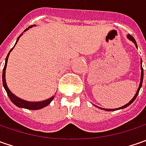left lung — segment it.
<instances>
[{
    "mask_svg": "<svg viewBox=\"0 0 146 146\" xmlns=\"http://www.w3.org/2000/svg\"><path fill=\"white\" fill-rule=\"evenodd\" d=\"M127 38L130 40H132V42L134 43L135 44H136V47L137 48V42H136V40H135V39L133 38V37L131 36V35H127ZM141 82H140V84H139V88H138L137 91V93H136V94H135V96L133 97V98H132V100L128 102L127 104H126V105H124V106H121V107H119V108H117V109H104V108H102V107H99L98 106V108H100V109H103L105 110H106V111H112V110H119V109H123V108H126L127 106H128L129 105H131V104L135 101V99L137 98V97L138 93H139V91H140V89H141V86H142V81H143V76H144V70H143V68H142V61L141 60Z\"/></svg>",
    "mask_w": 146,
    "mask_h": 146,
    "instance_id": "left-lung-1",
    "label": "left lung"
}]
</instances>
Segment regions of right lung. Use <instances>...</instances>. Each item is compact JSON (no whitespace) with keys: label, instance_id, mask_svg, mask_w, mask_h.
Here are the masks:
<instances>
[{"label":"right lung","instance_id":"1","mask_svg":"<svg viewBox=\"0 0 146 146\" xmlns=\"http://www.w3.org/2000/svg\"><path fill=\"white\" fill-rule=\"evenodd\" d=\"M33 26H31V27H29L28 28H27L25 31L27 30H28L29 28H31ZM23 34H21L18 37V39H17V41L15 43V44H17V42L19 41V38L21 37ZM15 44H14V46H15ZM14 46L13 48H11L10 50H9V52L8 55H7V57H6V58H5V66H4V69H3V73H2V83H3V87L5 88V91H6V93L8 94L9 98L10 99V101L13 102V103L15 105V106H17L18 107H20V108H25V109H28V110H40V109H42L44 107H45V106H47L48 104L50 103L51 102H52V100L54 98V96H53L52 98H48L47 100H44V101H42V102H27V101H25V100H23V99H21V98H18L17 96H15L14 93H11V91L9 89L8 86H7V84H6V81H5V69H6V66H7V62H8V58H9V53L10 52L13 50V48H14Z\"/></svg>","mask_w":146,"mask_h":146}]
</instances>
